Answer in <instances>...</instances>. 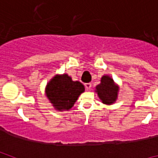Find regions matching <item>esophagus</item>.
<instances>
[{
	"mask_svg": "<svg viewBox=\"0 0 158 158\" xmlns=\"http://www.w3.org/2000/svg\"><path fill=\"white\" fill-rule=\"evenodd\" d=\"M85 86L87 89H90L92 87V84L91 83H85Z\"/></svg>",
	"mask_w": 158,
	"mask_h": 158,
	"instance_id": "34e87169",
	"label": "esophagus"
}]
</instances>
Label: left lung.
Segmentation results:
<instances>
[{"instance_id": "obj_1", "label": "left lung", "mask_w": 158, "mask_h": 158, "mask_svg": "<svg viewBox=\"0 0 158 158\" xmlns=\"http://www.w3.org/2000/svg\"><path fill=\"white\" fill-rule=\"evenodd\" d=\"M119 87L108 75H104L100 79V83L96 86L95 92L103 104L111 105L118 100Z\"/></svg>"}]
</instances>
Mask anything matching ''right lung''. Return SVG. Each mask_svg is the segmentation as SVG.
Instances as JSON below:
<instances>
[{"instance_id":"add662e5","label":"right lung","mask_w":158,"mask_h":158,"mask_svg":"<svg viewBox=\"0 0 158 158\" xmlns=\"http://www.w3.org/2000/svg\"><path fill=\"white\" fill-rule=\"evenodd\" d=\"M84 92L85 86L80 81H73L67 73L54 75L45 89L46 96L58 111L70 110Z\"/></svg>"}]
</instances>
